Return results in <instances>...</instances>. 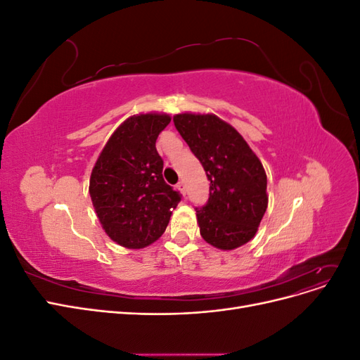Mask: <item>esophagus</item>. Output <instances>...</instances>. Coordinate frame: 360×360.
Wrapping results in <instances>:
<instances>
[{"label":"esophagus","mask_w":360,"mask_h":360,"mask_svg":"<svg viewBox=\"0 0 360 360\" xmlns=\"http://www.w3.org/2000/svg\"><path fill=\"white\" fill-rule=\"evenodd\" d=\"M177 189H179L183 195H186V184H184V181H180V183L177 184Z\"/></svg>","instance_id":"1"}]
</instances>
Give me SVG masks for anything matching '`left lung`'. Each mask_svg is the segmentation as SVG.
<instances>
[{"label":"left lung","mask_w":360,"mask_h":360,"mask_svg":"<svg viewBox=\"0 0 360 360\" xmlns=\"http://www.w3.org/2000/svg\"><path fill=\"white\" fill-rule=\"evenodd\" d=\"M174 126L210 181L209 200L195 207L207 243L230 250L248 243L267 209V177L243 136L213 114H179Z\"/></svg>","instance_id":"1"}]
</instances>
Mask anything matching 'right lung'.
I'll use <instances>...</instances> for the list:
<instances>
[{"instance_id": "1", "label": "right lung", "mask_w": 360, "mask_h": 360, "mask_svg": "<svg viewBox=\"0 0 360 360\" xmlns=\"http://www.w3.org/2000/svg\"><path fill=\"white\" fill-rule=\"evenodd\" d=\"M167 114L127 118L108 139L90 179V197L105 233L129 249H141L167 230L171 212L181 201L162 176L156 150Z\"/></svg>"}]
</instances>
